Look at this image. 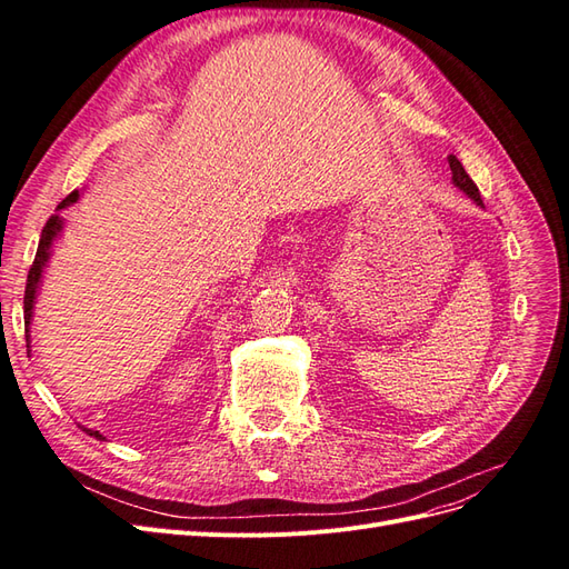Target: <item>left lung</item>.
<instances>
[{"label": "left lung", "mask_w": 569, "mask_h": 569, "mask_svg": "<svg viewBox=\"0 0 569 569\" xmlns=\"http://www.w3.org/2000/svg\"><path fill=\"white\" fill-rule=\"evenodd\" d=\"M449 166H451V173H453V184H456L458 189H462V192L468 194L477 206H485V203H481V197H479V189H477V184L472 182V178H470L468 173H465L462 163L453 157V153L449 157Z\"/></svg>", "instance_id": "obj_1"}]
</instances>
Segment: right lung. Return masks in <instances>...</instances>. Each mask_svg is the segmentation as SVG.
Wrapping results in <instances>:
<instances>
[{"label": "right lung", "mask_w": 569, "mask_h": 569, "mask_svg": "<svg viewBox=\"0 0 569 569\" xmlns=\"http://www.w3.org/2000/svg\"><path fill=\"white\" fill-rule=\"evenodd\" d=\"M78 197H80V194H78V189H76V192L68 194V197L57 206V211H59V209H66V206L76 203V201H78ZM61 226H63V220H61L59 216H51V218L47 220V226L42 228L40 244H38V253H36V261H32V266H30V270H28V282H26V297H23V318H26V327H30V320H32V306H36V297H38V289H40L42 272H44V266H47V261H49L51 244H54L57 234L61 232ZM26 341H30L28 330H26ZM82 429H84V432H88L90 437L104 439V437H101V435L97 432V429H88V427H82Z\"/></svg>", "instance_id": "1"}]
</instances>
